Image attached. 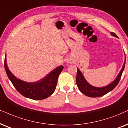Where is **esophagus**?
<instances>
[{"mask_svg":"<svg viewBox=\"0 0 128 128\" xmlns=\"http://www.w3.org/2000/svg\"><path fill=\"white\" fill-rule=\"evenodd\" d=\"M66 63H68V64H70V63L72 62L71 60H70V58H67L66 60Z\"/></svg>","mask_w":128,"mask_h":128,"instance_id":"34e87169","label":"esophagus"}]
</instances>
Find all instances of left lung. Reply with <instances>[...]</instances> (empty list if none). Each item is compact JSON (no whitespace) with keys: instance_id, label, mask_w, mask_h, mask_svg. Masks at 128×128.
<instances>
[{"instance_id":"1","label":"left lung","mask_w":128,"mask_h":128,"mask_svg":"<svg viewBox=\"0 0 128 128\" xmlns=\"http://www.w3.org/2000/svg\"><path fill=\"white\" fill-rule=\"evenodd\" d=\"M110 34H111L112 36H114L115 37H118L114 32H111ZM124 56H125V53H124ZM125 61L126 57H124V65H123L122 68L120 70V71L119 74H118L116 78L112 82L110 83V84H108L105 86H102V87H96V86H91V84H90L86 81V78H84V76L81 70L78 68H77L78 70H77L76 82L79 90L84 95L90 97H101V96L106 94L107 93L110 92V91H112L118 86V83H119L120 80L122 72L124 71V66H125Z\"/></svg>"}]
</instances>
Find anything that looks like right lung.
<instances>
[{
	"mask_svg": "<svg viewBox=\"0 0 128 128\" xmlns=\"http://www.w3.org/2000/svg\"><path fill=\"white\" fill-rule=\"evenodd\" d=\"M4 68L8 76L16 90L21 95L33 100H43L53 94L56 89L58 79L64 66H59L43 78L36 82H26L20 80L11 73L4 58Z\"/></svg>",
	"mask_w": 128,
	"mask_h": 128,
	"instance_id": "right-lung-1",
	"label": "right lung"
}]
</instances>
